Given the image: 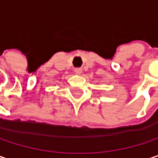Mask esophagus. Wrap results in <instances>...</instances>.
Returning <instances> with one entry per match:
<instances>
[{
  "mask_svg": "<svg viewBox=\"0 0 158 158\" xmlns=\"http://www.w3.org/2000/svg\"><path fill=\"white\" fill-rule=\"evenodd\" d=\"M74 72H75V74H81L82 73V69L81 68H76L75 69H74Z\"/></svg>",
  "mask_w": 158,
  "mask_h": 158,
  "instance_id": "obj_1",
  "label": "esophagus"
}]
</instances>
